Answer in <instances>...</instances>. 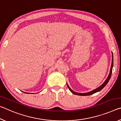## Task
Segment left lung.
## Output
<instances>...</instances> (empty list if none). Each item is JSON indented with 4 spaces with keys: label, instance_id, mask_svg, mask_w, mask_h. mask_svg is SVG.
Masks as SVG:
<instances>
[{
    "label": "left lung",
    "instance_id": "8db88e82",
    "mask_svg": "<svg viewBox=\"0 0 121 121\" xmlns=\"http://www.w3.org/2000/svg\"><path fill=\"white\" fill-rule=\"evenodd\" d=\"M112 67H113V56H112V65H111V68H110V73L109 75H108V76L107 77V78L106 79V80L105 81V82H104L102 84L99 86V87L97 88V89L93 90V91H92L91 92H87V93H77V92H75L73 91L72 90H71L69 86H68V85L67 84V86H68V87L69 88V89L70 90V91L72 92L73 94H74V95H83V96H85V95H93V94L95 93L96 92H99L100 91V90H101L105 86L107 85V84L108 83V82H109V79L110 78V77H111V75H112Z\"/></svg>",
    "mask_w": 121,
    "mask_h": 121
}]
</instances>
